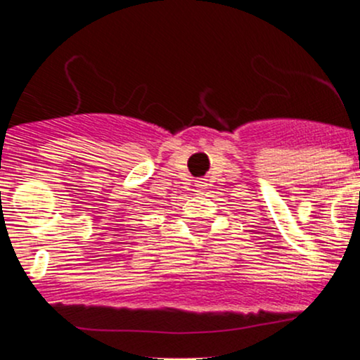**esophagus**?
<instances>
[{
  "instance_id": "1",
  "label": "esophagus",
  "mask_w": 360,
  "mask_h": 360,
  "mask_svg": "<svg viewBox=\"0 0 360 360\" xmlns=\"http://www.w3.org/2000/svg\"><path fill=\"white\" fill-rule=\"evenodd\" d=\"M205 187H207V184L203 180L195 181V188H197V192H203V190H205Z\"/></svg>"
}]
</instances>
